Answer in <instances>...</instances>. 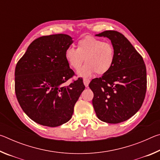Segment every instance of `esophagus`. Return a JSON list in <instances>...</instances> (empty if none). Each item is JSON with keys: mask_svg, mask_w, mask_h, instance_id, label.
<instances>
[{"mask_svg": "<svg viewBox=\"0 0 160 160\" xmlns=\"http://www.w3.org/2000/svg\"><path fill=\"white\" fill-rule=\"evenodd\" d=\"M90 82V80L88 79V78H84L83 79V83H84V85H85V87H88Z\"/></svg>", "mask_w": 160, "mask_h": 160, "instance_id": "esophagus-1", "label": "esophagus"}]
</instances>
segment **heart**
<instances>
[{
    "label": "heart",
    "mask_w": 160,
    "mask_h": 160,
    "mask_svg": "<svg viewBox=\"0 0 160 160\" xmlns=\"http://www.w3.org/2000/svg\"><path fill=\"white\" fill-rule=\"evenodd\" d=\"M65 59L70 68L78 70L84 59L86 63L78 72L81 77H89L107 73L112 68L115 60V50L109 42L92 36H87L77 43V49L72 47L65 51Z\"/></svg>",
    "instance_id": "obj_1"
}]
</instances>
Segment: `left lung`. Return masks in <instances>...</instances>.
<instances>
[{
    "instance_id": "8db88e82",
    "label": "left lung",
    "mask_w": 160,
    "mask_h": 160,
    "mask_svg": "<svg viewBox=\"0 0 160 160\" xmlns=\"http://www.w3.org/2000/svg\"><path fill=\"white\" fill-rule=\"evenodd\" d=\"M95 36L110 39L115 60L109 72L89 85L94 93V109L104 122H123L138 112L144 101L147 89L144 61L122 34L109 30Z\"/></svg>"
}]
</instances>
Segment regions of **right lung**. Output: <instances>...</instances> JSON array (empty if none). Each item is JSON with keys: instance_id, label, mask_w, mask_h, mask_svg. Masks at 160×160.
<instances>
[{"instance_id": "obj_1", "label": "right lung", "mask_w": 160, "mask_h": 160, "mask_svg": "<svg viewBox=\"0 0 160 160\" xmlns=\"http://www.w3.org/2000/svg\"><path fill=\"white\" fill-rule=\"evenodd\" d=\"M72 43V37L63 34L39 37L16 65L18 101L23 112L40 125L56 127L68 122L85 88L80 79L63 85L74 75L64 56Z\"/></svg>"}]
</instances>
